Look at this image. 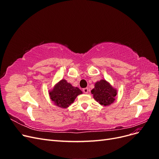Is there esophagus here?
Instances as JSON below:
<instances>
[{
    "instance_id": "1",
    "label": "esophagus",
    "mask_w": 159,
    "mask_h": 159,
    "mask_svg": "<svg viewBox=\"0 0 159 159\" xmlns=\"http://www.w3.org/2000/svg\"><path fill=\"white\" fill-rule=\"evenodd\" d=\"M88 91H89V89H88V88H86L83 89V92H84V93H88Z\"/></svg>"
}]
</instances>
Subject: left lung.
Segmentation results:
<instances>
[{"label": "left lung", "instance_id": "obj_1", "mask_svg": "<svg viewBox=\"0 0 159 159\" xmlns=\"http://www.w3.org/2000/svg\"><path fill=\"white\" fill-rule=\"evenodd\" d=\"M91 92L96 102L104 106H109L115 102L117 90L107 81L101 80L95 84V88Z\"/></svg>", "mask_w": 159, "mask_h": 159}]
</instances>
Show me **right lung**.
<instances>
[{"label": "right lung", "instance_id": "add662e5", "mask_svg": "<svg viewBox=\"0 0 159 159\" xmlns=\"http://www.w3.org/2000/svg\"><path fill=\"white\" fill-rule=\"evenodd\" d=\"M82 93L78 88L74 87L66 80L62 79L49 91L51 100L57 107L67 108L74 103L77 96Z\"/></svg>", "mask_w": 159, "mask_h": 159}]
</instances>
